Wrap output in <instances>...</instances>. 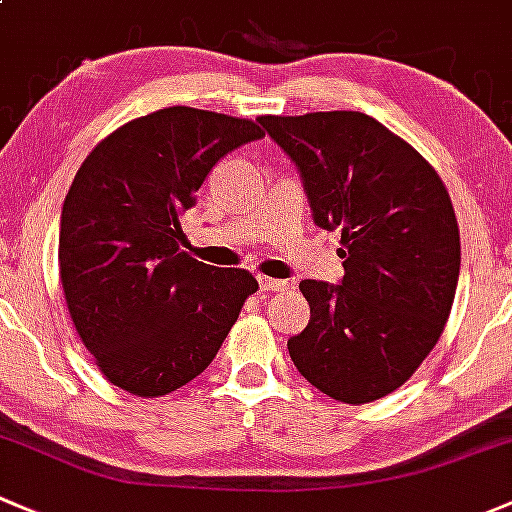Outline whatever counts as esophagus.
<instances>
[{
  "label": "esophagus",
  "instance_id": "34e87169",
  "mask_svg": "<svg viewBox=\"0 0 512 512\" xmlns=\"http://www.w3.org/2000/svg\"><path fill=\"white\" fill-rule=\"evenodd\" d=\"M258 286H261L263 293H273V291H283V288H288V286H291V283L281 281V278L258 276Z\"/></svg>",
  "mask_w": 512,
  "mask_h": 512
}]
</instances>
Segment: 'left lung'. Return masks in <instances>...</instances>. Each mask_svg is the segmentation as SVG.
<instances>
[{
    "label": "left lung",
    "instance_id": "8db88e82",
    "mask_svg": "<svg viewBox=\"0 0 512 512\" xmlns=\"http://www.w3.org/2000/svg\"><path fill=\"white\" fill-rule=\"evenodd\" d=\"M295 162L313 221L340 231V286L300 281L310 323L288 340L293 365L345 404L402 387L449 320L461 236L434 167L357 110L261 115Z\"/></svg>",
    "mask_w": 512,
    "mask_h": 512
}]
</instances>
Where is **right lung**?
<instances>
[{"label": "right lung", "instance_id": "obj_1", "mask_svg": "<svg viewBox=\"0 0 512 512\" xmlns=\"http://www.w3.org/2000/svg\"><path fill=\"white\" fill-rule=\"evenodd\" d=\"M261 138L254 120L175 105L125 123L78 167L61 212V286L115 387L162 397L192 382L256 293L244 268L179 249V214L226 152Z\"/></svg>", "mask_w": 512, "mask_h": 512}]
</instances>
